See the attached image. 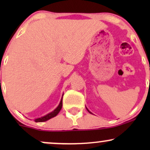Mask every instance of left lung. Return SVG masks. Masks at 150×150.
<instances>
[{"label":"left lung","mask_w":150,"mask_h":150,"mask_svg":"<svg viewBox=\"0 0 150 150\" xmlns=\"http://www.w3.org/2000/svg\"><path fill=\"white\" fill-rule=\"evenodd\" d=\"M87 111H89V110H88V109H87ZM89 113H91V112H89Z\"/></svg>","instance_id":"left-lung-1"}]
</instances>
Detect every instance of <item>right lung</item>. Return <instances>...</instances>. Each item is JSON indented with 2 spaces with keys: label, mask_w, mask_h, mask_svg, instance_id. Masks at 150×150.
<instances>
[{
  "label": "right lung",
  "mask_w": 150,
  "mask_h": 150,
  "mask_svg": "<svg viewBox=\"0 0 150 150\" xmlns=\"http://www.w3.org/2000/svg\"><path fill=\"white\" fill-rule=\"evenodd\" d=\"M62 106H63V98L61 99V102H60L58 106L54 110V111H52L51 113H49V114L46 115V116L41 117V118H37V119L34 120V121L35 122H44V121H46V120H49L50 118H53V117H55L56 116H57L58 113L60 112V111H61V109L62 108Z\"/></svg>",
  "instance_id": "right-lung-1"
}]
</instances>
